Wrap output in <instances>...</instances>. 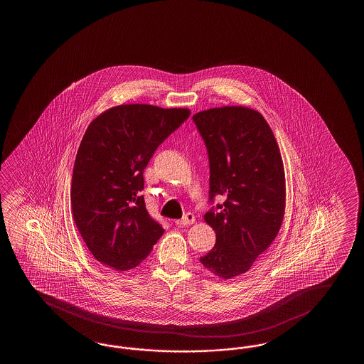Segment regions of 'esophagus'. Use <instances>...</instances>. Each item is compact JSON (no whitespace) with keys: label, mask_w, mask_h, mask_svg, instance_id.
Instances as JSON below:
<instances>
[{"label":"esophagus","mask_w":364,"mask_h":364,"mask_svg":"<svg viewBox=\"0 0 364 364\" xmlns=\"http://www.w3.org/2000/svg\"><path fill=\"white\" fill-rule=\"evenodd\" d=\"M195 223V216L193 213H186L185 217L182 220H177L176 224L178 226H188V225H193Z\"/></svg>","instance_id":"34e87169"}]
</instances>
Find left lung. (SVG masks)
<instances>
[{
  "label": "left lung",
  "instance_id": "1",
  "mask_svg": "<svg viewBox=\"0 0 364 364\" xmlns=\"http://www.w3.org/2000/svg\"><path fill=\"white\" fill-rule=\"evenodd\" d=\"M193 119L208 151L209 200L225 198L217 212L204 215L216 245L200 263L218 279H234L279 234L287 200L282 157L269 124L255 109L212 108Z\"/></svg>",
  "mask_w": 364,
  "mask_h": 364
}]
</instances>
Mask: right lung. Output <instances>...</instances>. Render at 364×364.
<instances>
[{
  "label": "right lung",
  "instance_id": "right-lung-1",
  "mask_svg": "<svg viewBox=\"0 0 364 364\" xmlns=\"http://www.w3.org/2000/svg\"><path fill=\"white\" fill-rule=\"evenodd\" d=\"M190 114V109L126 104L105 110L87 127L73 171L71 208L97 262L130 271L163 235L140 195L143 171Z\"/></svg>",
  "mask_w": 364,
  "mask_h": 364
}]
</instances>
